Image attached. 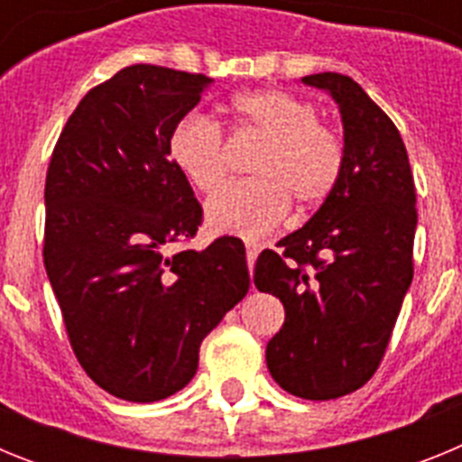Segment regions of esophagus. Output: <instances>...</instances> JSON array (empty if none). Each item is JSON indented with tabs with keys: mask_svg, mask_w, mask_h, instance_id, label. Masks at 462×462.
<instances>
[{
	"mask_svg": "<svg viewBox=\"0 0 462 462\" xmlns=\"http://www.w3.org/2000/svg\"><path fill=\"white\" fill-rule=\"evenodd\" d=\"M245 250H247V266H250V271H252V268H254L256 256H259L261 245L254 243V240H245Z\"/></svg>",
	"mask_w": 462,
	"mask_h": 462,
	"instance_id": "obj_1",
	"label": "esophagus"
}]
</instances>
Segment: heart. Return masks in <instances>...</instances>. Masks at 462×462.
<instances>
[{
    "instance_id": "obj_1",
    "label": "heart",
    "mask_w": 462,
    "mask_h": 462,
    "mask_svg": "<svg viewBox=\"0 0 462 462\" xmlns=\"http://www.w3.org/2000/svg\"><path fill=\"white\" fill-rule=\"evenodd\" d=\"M228 110L236 129L263 145L250 164L254 178L224 187L206 203L212 231L266 234L282 222L289 203L305 212L328 199L340 180L345 150L337 134L317 120L312 104L282 89H252L236 94ZM169 152L199 191H215L228 173L222 129L199 113L175 122Z\"/></svg>"
}]
</instances>
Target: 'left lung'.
I'll return each instance as SVG.
<instances>
[{
    "label": "left lung",
    "mask_w": 462,
    "mask_h": 462,
    "mask_svg": "<svg viewBox=\"0 0 462 462\" xmlns=\"http://www.w3.org/2000/svg\"><path fill=\"white\" fill-rule=\"evenodd\" d=\"M300 83L337 104L345 162L305 226L261 252L254 284L287 314L266 346L273 379L333 400L361 389L386 352L414 275L416 191L400 132L361 85L330 71Z\"/></svg>",
    "instance_id": "8db88e82"
}]
</instances>
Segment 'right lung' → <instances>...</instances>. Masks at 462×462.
I'll return each instance as SVG.
<instances>
[{
  "label": "right lung",
  "instance_id": "right-lung-1",
  "mask_svg": "<svg viewBox=\"0 0 462 462\" xmlns=\"http://www.w3.org/2000/svg\"><path fill=\"white\" fill-rule=\"evenodd\" d=\"M210 85L152 64L122 69L85 94L48 166L43 263L73 354L129 402L187 386L203 337L250 289L238 238L164 254L201 224L169 136Z\"/></svg>",
  "mask_w": 462,
  "mask_h": 462
}]
</instances>
